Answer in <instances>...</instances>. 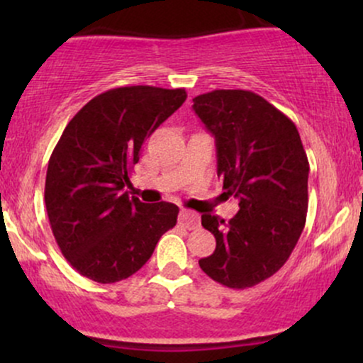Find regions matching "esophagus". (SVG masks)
Returning <instances> with one entry per match:
<instances>
[{
	"instance_id": "34e87169",
	"label": "esophagus",
	"mask_w": 363,
	"mask_h": 363,
	"mask_svg": "<svg viewBox=\"0 0 363 363\" xmlns=\"http://www.w3.org/2000/svg\"><path fill=\"white\" fill-rule=\"evenodd\" d=\"M179 223L182 227H186L187 230H194V228L199 227V216L194 211L181 210V213H179Z\"/></svg>"
}]
</instances>
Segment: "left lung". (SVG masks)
<instances>
[{
	"label": "left lung",
	"mask_w": 363,
	"mask_h": 363,
	"mask_svg": "<svg viewBox=\"0 0 363 363\" xmlns=\"http://www.w3.org/2000/svg\"><path fill=\"white\" fill-rule=\"evenodd\" d=\"M193 109L216 141V174L239 211L201 215L216 239L199 266L211 280L251 289L285 264L306 225L309 160L294 121L251 90H213Z\"/></svg>",
	"instance_id": "left-lung-1"
}]
</instances>
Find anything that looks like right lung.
Listing matches in <instances>:
<instances>
[{
    "label": "right lung",
    "instance_id": "right-lung-1",
    "mask_svg": "<svg viewBox=\"0 0 363 363\" xmlns=\"http://www.w3.org/2000/svg\"><path fill=\"white\" fill-rule=\"evenodd\" d=\"M186 97L184 89H111L85 104L62 131L45 174V210L62 256L83 277L126 280L177 223L174 203H141L124 187L141 145Z\"/></svg>",
    "mask_w": 363,
    "mask_h": 363
}]
</instances>
